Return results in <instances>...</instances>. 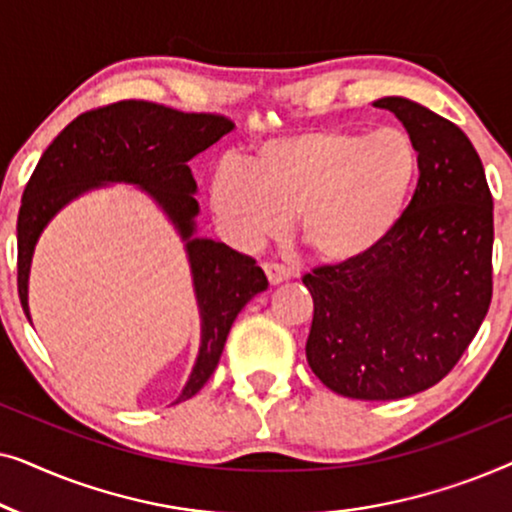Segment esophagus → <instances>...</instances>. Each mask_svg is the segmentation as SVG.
<instances>
[{"instance_id": "34e87169", "label": "esophagus", "mask_w": 512, "mask_h": 512, "mask_svg": "<svg viewBox=\"0 0 512 512\" xmlns=\"http://www.w3.org/2000/svg\"><path fill=\"white\" fill-rule=\"evenodd\" d=\"M263 270H265V277H268V282L275 286V284H282L286 279H291V270L284 268V265L279 263H263Z\"/></svg>"}]
</instances>
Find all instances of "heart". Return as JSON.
<instances>
[{"mask_svg":"<svg viewBox=\"0 0 512 512\" xmlns=\"http://www.w3.org/2000/svg\"><path fill=\"white\" fill-rule=\"evenodd\" d=\"M422 158L403 130L375 135L324 128L258 144L249 165L223 160L209 181V207L221 233L254 247L296 230L326 265L375 256L408 219Z\"/></svg>","mask_w":512,"mask_h":512,"instance_id":"obj_1","label":"heart"}]
</instances>
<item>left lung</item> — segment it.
<instances>
[{
  "label": "left lung",
  "instance_id": "left-lung-1",
  "mask_svg": "<svg viewBox=\"0 0 512 512\" xmlns=\"http://www.w3.org/2000/svg\"><path fill=\"white\" fill-rule=\"evenodd\" d=\"M422 158L401 230L375 256L303 277L314 317L305 354L335 394L396 401L457 366L492 303L494 202L461 128L405 97H382Z\"/></svg>",
  "mask_w": 512,
  "mask_h": 512
}]
</instances>
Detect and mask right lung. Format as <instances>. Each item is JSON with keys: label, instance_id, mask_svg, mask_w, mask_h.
I'll list each match as a JSON object with an SVG mask.
<instances>
[{"label": "right lung", "instance_id": "add662e5", "mask_svg": "<svg viewBox=\"0 0 512 512\" xmlns=\"http://www.w3.org/2000/svg\"><path fill=\"white\" fill-rule=\"evenodd\" d=\"M216 114H184L144 100H125L74 118L44 151L27 181L18 212V296L30 319L27 282L41 233L53 216L83 193L130 184L151 195L184 242L200 312V349L174 403L205 387L219 366L230 326L268 277L251 256L195 235V184L188 163L233 132ZM32 321V319H30Z\"/></svg>", "mask_w": 512, "mask_h": 512}]
</instances>
